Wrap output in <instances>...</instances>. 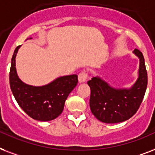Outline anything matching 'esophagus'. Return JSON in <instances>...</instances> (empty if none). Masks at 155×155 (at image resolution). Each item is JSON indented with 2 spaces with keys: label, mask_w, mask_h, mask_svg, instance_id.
I'll return each instance as SVG.
<instances>
[{
  "label": "esophagus",
  "mask_w": 155,
  "mask_h": 155,
  "mask_svg": "<svg viewBox=\"0 0 155 155\" xmlns=\"http://www.w3.org/2000/svg\"><path fill=\"white\" fill-rule=\"evenodd\" d=\"M87 78H88V74H87L86 71L81 72V73L78 74V81L80 83L85 82V81L87 80Z\"/></svg>",
  "instance_id": "obj_1"
}]
</instances>
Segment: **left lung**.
Returning <instances> with one entry per match:
<instances>
[{
    "instance_id": "8db88e82",
    "label": "left lung",
    "mask_w": 155,
    "mask_h": 155,
    "mask_svg": "<svg viewBox=\"0 0 155 155\" xmlns=\"http://www.w3.org/2000/svg\"><path fill=\"white\" fill-rule=\"evenodd\" d=\"M134 53L140 60L138 78L129 89H116L99 77L87 81L91 88L90 107L99 120L107 124L123 122L138 110L147 87V72L144 56L138 49Z\"/></svg>"
}]
</instances>
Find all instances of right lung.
I'll use <instances>...</instances> for the list:
<instances>
[{
    "instance_id": "right-lung-1",
    "label": "right lung",
    "mask_w": 155,
    "mask_h": 155,
    "mask_svg": "<svg viewBox=\"0 0 155 155\" xmlns=\"http://www.w3.org/2000/svg\"><path fill=\"white\" fill-rule=\"evenodd\" d=\"M20 46L14 50L9 71V84L17 103L29 116L36 120L48 121L58 117L63 111L69 94L77 86L76 74L60 77L43 86H33L19 79L15 58Z\"/></svg>"
}]
</instances>
